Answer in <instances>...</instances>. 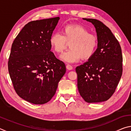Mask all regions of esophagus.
Listing matches in <instances>:
<instances>
[{
    "instance_id": "34e87169",
    "label": "esophagus",
    "mask_w": 131,
    "mask_h": 131,
    "mask_svg": "<svg viewBox=\"0 0 131 131\" xmlns=\"http://www.w3.org/2000/svg\"><path fill=\"white\" fill-rule=\"evenodd\" d=\"M66 68H67L68 70H72L73 69V66L71 65H69V64H67V65H66Z\"/></svg>"
}]
</instances>
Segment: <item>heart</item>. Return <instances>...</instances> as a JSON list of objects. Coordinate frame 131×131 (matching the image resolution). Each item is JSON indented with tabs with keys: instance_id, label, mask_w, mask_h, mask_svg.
Instances as JSON below:
<instances>
[{
	"instance_id": "1",
	"label": "heart",
	"mask_w": 131,
	"mask_h": 131,
	"mask_svg": "<svg viewBox=\"0 0 131 131\" xmlns=\"http://www.w3.org/2000/svg\"><path fill=\"white\" fill-rule=\"evenodd\" d=\"M70 43V49L60 56L62 60L69 63L78 61L80 58L88 59L94 54L97 46L95 35L90 34L87 29L78 24L64 26L60 33L53 34L50 38V44L54 52L60 54Z\"/></svg>"
}]
</instances>
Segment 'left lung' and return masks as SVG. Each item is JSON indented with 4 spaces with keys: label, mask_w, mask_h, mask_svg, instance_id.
<instances>
[{
    "label": "left lung",
    "mask_w": 131,
    "mask_h": 131,
    "mask_svg": "<svg viewBox=\"0 0 131 131\" xmlns=\"http://www.w3.org/2000/svg\"><path fill=\"white\" fill-rule=\"evenodd\" d=\"M94 25L97 48L83 65L77 66V87L88 103L108 100L114 94L123 73V55L119 42L112 31L96 19L83 18Z\"/></svg>",
    "instance_id": "left-lung-1"
}]
</instances>
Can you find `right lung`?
Masks as SVG:
<instances>
[{
    "label": "right lung",
    "mask_w": 131,
    "mask_h": 131,
    "mask_svg": "<svg viewBox=\"0 0 131 131\" xmlns=\"http://www.w3.org/2000/svg\"><path fill=\"white\" fill-rule=\"evenodd\" d=\"M59 18L29 22L12 44L8 69L13 87L19 97L35 105L51 99L66 72L65 63L51 51L50 44Z\"/></svg>",
    "instance_id": "right-lung-1"
}]
</instances>
